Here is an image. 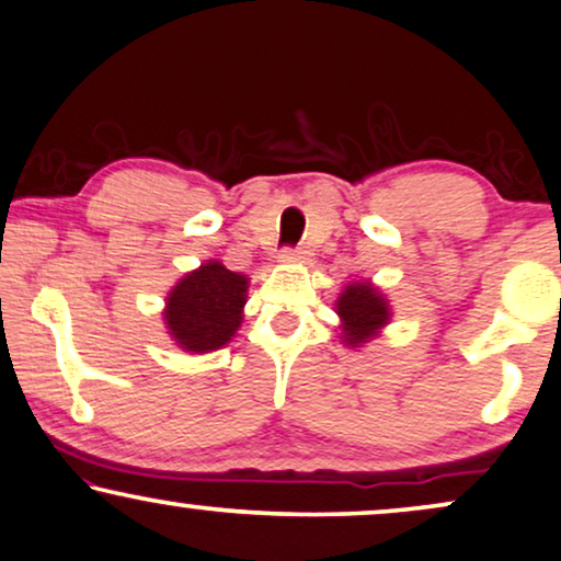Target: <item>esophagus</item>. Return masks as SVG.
I'll return each mask as SVG.
<instances>
[{
    "mask_svg": "<svg viewBox=\"0 0 561 561\" xmlns=\"http://www.w3.org/2000/svg\"><path fill=\"white\" fill-rule=\"evenodd\" d=\"M310 253L305 248H282L279 259L282 261H308Z\"/></svg>",
    "mask_w": 561,
    "mask_h": 561,
    "instance_id": "obj_1",
    "label": "esophagus"
}]
</instances>
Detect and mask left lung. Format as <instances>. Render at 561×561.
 <instances>
[{
    "mask_svg": "<svg viewBox=\"0 0 561 561\" xmlns=\"http://www.w3.org/2000/svg\"><path fill=\"white\" fill-rule=\"evenodd\" d=\"M336 313L342 318V339L350 346H363L391 321V308L370 282H352L336 300Z\"/></svg>",
    "mask_w": 561,
    "mask_h": 561,
    "instance_id": "obj_1",
    "label": "left lung"
}]
</instances>
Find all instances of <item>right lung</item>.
Returning a JSON list of instances; mask_svg holds the SVG:
<instances>
[{
	"label": "right lung",
	"mask_w": 561,
	"mask_h": 561,
	"mask_svg": "<svg viewBox=\"0 0 561 561\" xmlns=\"http://www.w3.org/2000/svg\"><path fill=\"white\" fill-rule=\"evenodd\" d=\"M248 279L219 261H207L170 289L165 325L181 350L215 352L236 336L243 321Z\"/></svg>",
	"instance_id": "obj_1"
}]
</instances>
